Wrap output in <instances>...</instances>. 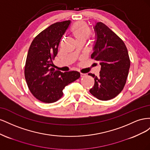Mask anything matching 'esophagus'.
Instances as JSON below:
<instances>
[{"mask_svg": "<svg viewBox=\"0 0 150 150\" xmlns=\"http://www.w3.org/2000/svg\"><path fill=\"white\" fill-rule=\"evenodd\" d=\"M86 76V74L82 73V72H81V78H83V77H84V76Z\"/></svg>", "mask_w": 150, "mask_h": 150, "instance_id": "esophagus-1", "label": "esophagus"}]
</instances>
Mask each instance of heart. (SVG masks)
Here are the masks:
<instances>
[{"mask_svg": "<svg viewBox=\"0 0 150 150\" xmlns=\"http://www.w3.org/2000/svg\"><path fill=\"white\" fill-rule=\"evenodd\" d=\"M71 32L76 40L81 38L87 39L91 34L89 28L84 22H78L75 23L72 27Z\"/></svg>", "mask_w": 150, "mask_h": 150, "instance_id": "heart-1", "label": "heart"}]
</instances>
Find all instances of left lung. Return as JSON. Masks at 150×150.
Segmentation results:
<instances>
[{
  "label": "left lung",
  "instance_id": "obj_1",
  "mask_svg": "<svg viewBox=\"0 0 150 150\" xmlns=\"http://www.w3.org/2000/svg\"><path fill=\"white\" fill-rule=\"evenodd\" d=\"M97 35L91 59L100 62L99 76L89 73L94 78L90 93L101 101L110 100L123 89L128 78L130 59L122 40L102 22L94 28Z\"/></svg>",
  "mask_w": 150,
  "mask_h": 150
}]
</instances>
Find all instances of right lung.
<instances>
[{
    "label": "right lung",
    "instance_id": "1",
    "mask_svg": "<svg viewBox=\"0 0 150 150\" xmlns=\"http://www.w3.org/2000/svg\"><path fill=\"white\" fill-rule=\"evenodd\" d=\"M70 21L54 23L40 33L32 42L27 56L24 75L30 93L46 103L58 101L65 86L80 78L78 71L61 72L51 67L60 40Z\"/></svg>",
    "mask_w": 150,
    "mask_h": 150
}]
</instances>
